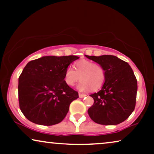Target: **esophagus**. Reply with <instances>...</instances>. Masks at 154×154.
Returning a JSON list of instances; mask_svg holds the SVG:
<instances>
[{"label": "esophagus", "instance_id": "esophagus-1", "mask_svg": "<svg viewBox=\"0 0 154 154\" xmlns=\"http://www.w3.org/2000/svg\"><path fill=\"white\" fill-rule=\"evenodd\" d=\"M79 97L80 98H83V97H85L86 96V94H82V93H79Z\"/></svg>", "mask_w": 154, "mask_h": 154}]
</instances>
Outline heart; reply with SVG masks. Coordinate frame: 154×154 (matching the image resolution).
<instances>
[{
    "label": "heart",
    "instance_id": "b5f03b06",
    "mask_svg": "<svg viewBox=\"0 0 154 154\" xmlns=\"http://www.w3.org/2000/svg\"><path fill=\"white\" fill-rule=\"evenodd\" d=\"M73 69L68 67L64 72V81L68 86H73L81 80L78 85L81 91L91 89L97 90L102 87L105 82V71L100 64L88 60H81L75 63Z\"/></svg>",
    "mask_w": 154,
    "mask_h": 154
}]
</instances>
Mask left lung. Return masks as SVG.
<instances>
[{"mask_svg":"<svg viewBox=\"0 0 154 154\" xmlns=\"http://www.w3.org/2000/svg\"><path fill=\"white\" fill-rule=\"evenodd\" d=\"M100 64L106 79L102 89L90 94L94 104L88 110L90 119L104 125H117L125 121L136 104L137 81L128 63L113 55L88 56Z\"/></svg>","mask_w":154,"mask_h":154,"instance_id":"1","label":"left lung"}]
</instances>
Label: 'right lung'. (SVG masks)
Listing matches in <instances>:
<instances>
[{
    "label": "right lung",
    "instance_id": "1",
    "mask_svg": "<svg viewBox=\"0 0 154 154\" xmlns=\"http://www.w3.org/2000/svg\"><path fill=\"white\" fill-rule=\"evenodd\" d=\"M79 57L45 56L30 61L19 77L20 110L29 121L42 125L60 123L79 93L64 81L65 70Z\"/></svg>",
    "mask_w": 154,
    "mask_h": 154
}]
</instances>
